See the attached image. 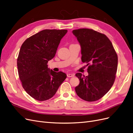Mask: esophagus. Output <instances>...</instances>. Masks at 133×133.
<instances>
[{
  "label": "esophagus",
  "mask_w": 133,
  "mask_h": 133,
  "mask_svg": "<svg viewBox=\"0 0 133 133\" xmlns=\"http://www.w3.org/2000/svg\"><path fill=\"white\" fill-rule=\"evenodd\" d=\"M67 77H73L74 76V74H72V73H68L67 74Z\"/></svg>",
  "instance_id": "34e87169"
}]
</instances>
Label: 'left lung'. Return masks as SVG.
Masks as SVG:
<instances>
[{"label":"left lung","mask_w":133,"mask_h":133,"mask_svg":"<svg viewBox=\"0 0 133 133\" xmlns=\"http://www.w3.org/2000/svg\"><path fill=\"white\" fill-rule=\"evenodd\" d=\"M81 47L82 61L88 66L89 75L77 73L80 83L75 88L84 101L101 99L112 87L117 69L118 57L111 42L105 35L90 29L72 31Z\"/></svg>","instance_id":"1"}]
</instances>
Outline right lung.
<instances>
[{"mask_svg":"<svg viewBox=\"0 0 133 133\" xmlns=\"http://www.w3.org/2000/svg\"><path fill=\"white\" fill-rule=\"evenodd\" d=\"M67 30L45 29L28 38L22 44L17 58V67L22 86L35 99L51 98L67 77L62 72L48 68L55 56Z\"/></svg>","mask_w":133,"mask_h":133,"instance_id":"1","label":"right lung"}]
</instances>
